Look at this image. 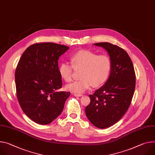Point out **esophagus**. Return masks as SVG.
Wrapping results in <instances>:
<instances>
[{
  "mask_svg": "<svg viewBox=\"0 0 155 155\" xmlns=\"http://www.w3.org/2000/svg\"><path fill=\"white\" fill-rule=\"evenodd\" d=\"M74 95L75 96H82L81 94H78V93H74Z\"/></svg>",
  "mask_w": 155,
  "mask_h": 155,
  "instance_id": "34e87169",
  "label": "esophagus"
}]
</instances>
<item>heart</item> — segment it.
<instances>
[{"label":"heart","mask_w":155,"mask_h":155,"mask_svg":"<svg viewBox=\"0 0 155 155\" xmlns=\"http://www.w3.org/2000/svg\"><path fill=\"white\" fill-rule=\"evenodd\" d=\"M71 64L62 62L59 73L67 82L72 80L74 68L81 69L80 78L66 86V89L75 93H81L94 87L101 86L108 80L112 70V61L107 54H99L89 51H80L70 57Z\"/></svg>","instance_id":"heart-1"}]
</instances>
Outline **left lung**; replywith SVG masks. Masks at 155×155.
Returning <instances> with one entry per match:
<instances>
[{
  "label": "left lung",
  "mask_w": 155,
  "mask_h": 155,
  "mask_svg": "<svg viewBox=\"0 0 155 155\" xmlns=\"http://www.w3.org/2000/svg\"><path fill=\"white\" fill-rule=\"evenodd\" d=\"M94 45L107 51L112 70L105 85L89 95L91 101L85 113L95 127L105 129L117 122L128 110L135 91L136 76L132 60L124 49L109 43Z\"/></svg>",
  "instance_id": "1"
}]
</instances>
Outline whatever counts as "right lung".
Wrapping results in <instances>:
<instances>
[{"instance_id":"add662e5","label":"right lung","mask_w":155,"mask_h":155,"mask_svg":"<svg viewBox=\"0 0 155 155\" xmlns=\"http://www.w3.org/2000/svg\"><path fill=\"white\" fill-rule=\"evenodd\" d=\"M69 47L37 43L21 55L15 70L17 99L24 113L35 122L46 125L62 112L70 93L62 88L58 59Z\"/></svg>"}]
</instances>
